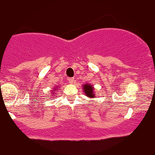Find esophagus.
Wrapping results in <instances>:
<instances>
[{
  "instance_id": "obj_1",
  "label": "esophagus",
  "mask_w": 155,
  "mask_h": 155,
  "mask_svg": "<svg viewBox=\"0 0 155 155\" xmlns=\"http://www.w3.org/2000/svg\"><path fill=\"white\" fill-rule=\"evenodd\" d=\"M68 81H69V83H71V84H72V83H74V79L73 78H69V79H68Z\"/></svg>"
}]
</instances>
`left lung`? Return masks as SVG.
Wrapping results in <instances>:
<instances>
[{
	"instance_id": "1",
	"label": "left lung",
	"mask_w": 155,
	"mask_h": 155,
	"mask_svg": "<svg viewBox=\"0 0 155 155\" xmlns=\"http://www.w3.org/2000/svg\"><path fill=\"white\" fill-rule=\"evenodd\" d=\"M83 90L84 92V94L88 98L94 99L96 97L95 94H94V88L92 85L90 83H87L83 85Z\"/></svg>"
}]
</instances>
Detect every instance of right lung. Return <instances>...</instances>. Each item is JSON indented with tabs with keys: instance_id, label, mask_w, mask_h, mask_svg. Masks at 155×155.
Here are the masks:
<instances>
[{
	"instance_id": "1",
	"label": "right lung",
	"mask_w": 155,
	"mask_h": 155,
	"mask_svg": "<svg viewBox=\"0 0 155 155\" xmlns=\"http://www.w3.org/2000/svg\"><path fill=\"white\" fill-rule=\"evenodd\" d=\"M59 86H56L55 88L53 89V90L51 91V94H52V96H54V94H56V90H58V89H59Z\"/></svg>"
}]
</instances>
